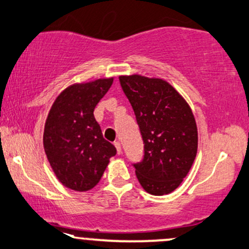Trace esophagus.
Here are the masks:
<instances>
[{
    "label": "esophagus",
    "mask_w": 249,
    "mask_h": 249,
    "mask_svg": "<svg viewBox=\"0 0 249 249\" xmlns=\"http://www.w3.org/2000/svg\"><path fill=\"white\" fill-rule=\"evenodd\" d=\"M114 145L116 148V151H118V153L120 155V153H121V143H120L119 141H116V142H114Z\"/></svg>",
    "instance_id": "obj_1"
}]
</instances>
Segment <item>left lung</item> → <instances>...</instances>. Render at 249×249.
<instances>
[{"mask_svg":"<svg viewBox=\"0 0 249 249\" xmlns=\"http://www.w3.org/2000/svg\"><path fill=\"white\" fill-rule=\"evenodd\" d=\"M144 144L134 162L141 186L152 195L170 194L192 167L197 152V127L185 99L167 82L140 75L121 76Z\"/></svg>","mask_w":249,"mask_h":249,"instance_id":"8db88e82","label":"left lung"}]
</instances>
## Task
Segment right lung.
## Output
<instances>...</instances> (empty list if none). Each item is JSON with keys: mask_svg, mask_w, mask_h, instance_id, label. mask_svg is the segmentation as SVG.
Returning a JSON list of instances; mask_svg holds the SVG:
<instances>
[{"mask_svg": "<svg viewBox=\"0 0 249 249\" xmlns=\"http://www.w3.org/2000/svg\"><path fill=\"white\" fill-rule=\"evenodd\" d=\"M113 78L67 88L47 116L44 148L55 176L77 192L93 188L116 149L103 137L93 110L109 90Z\"/></svg>", "mask_w": 249, "mask_h": 249, "instance_id": "obj_1", "label": "right lung"}]
</instances>
